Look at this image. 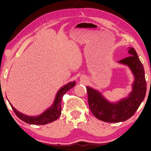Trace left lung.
Instances as JSON below:
<instances>
[{"instance_id":"left-lung-1","label":"left lung","mask_w":151,"mask_h":151,"mask_svg":"<svg viewBox=\"0 0 151 151\" xmlns=\"http://www.w3.org/2000/svg\"><path fill=\"white\" fill-rule=\"evenodd\" d=\"M128 52L129 57L118 61L129 66L134 76L132 91L127 97L112 103L99 91L86 86L89 108L94 116L102 121L119 122L127 121L135 113L146 95L147 82L142 64L133 48L130 47Z\"/></svg>"}]
</instances>
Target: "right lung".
<instances>
[{"instance_id":"add662e5","label":"right lung","mask_w":151,"mask_h":151,"mask_svg":"<svg viewBox=\"0 0 151 151\" xmlns=\"http://www.w3.org/2000/svg\"><path fill=\"white\" fill-rule=\"evenodd\" d=\"M75 81H73L62 86L56 94L54 102H53L52 105L43 112L42 114L38 116H31L22 114L20 112L18 111L11 103H9L16 115L22 121L30 124L42 125L48 124L59 118L61 114V101H62L63 96L68 90L75 86Z\"/></svg>"}]
</instances>
